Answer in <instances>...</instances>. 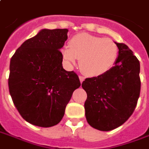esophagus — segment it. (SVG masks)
I'll use <instances>...</instances> for the list:
<instances>
[{
    "mask_svg": "<svg viewBox=\"0 0 149 149\" xmlns=\"http://www.w3.org/2000/svg\"><path fill=\"white\" fill-rule=\"evenodd\" d=\"M79 79H80V83H82L84 80V79H85V78L84 77H82V76H80V77H79Z\"/></svg>",
    "mask_w": 149,
    "mask_h": 149,
    "instance_id": "esophagus-1",
    "label": "esophagus"
}]
</instances>
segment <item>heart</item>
<instances>
[{
  "label": "heart",
  "mask_w": 149,
  "mask_h": 149,
  "mask_svg": "<svg viewBox=\"0 0 149 149\" xmlns=\"http://www.w3.org/2000/svg\"><path fill=\"white\" fill-rule=\"evenodd\" d=\"M67 63L75 64L80 59L81 70L90 77H100L111 70L118 57V48L110 38L81 33L69 41V47L61 49Z\"/></svg>",
  "instance_id": "obj_1"
}]
</instances>
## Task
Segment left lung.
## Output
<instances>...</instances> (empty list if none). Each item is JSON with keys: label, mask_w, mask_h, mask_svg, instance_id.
<instances>
[{"label": "left lung", "mask_w": 149, "mask_h": 149, "mask_svg": "<svg viewBox=\"0 0 149 149\" xmlns=\"http://www.w3.org/2000/svg\"><path fill=\"white\" fill-rule=\"evenodd\" d=\"M115 43L118 57L114 67L82 83L87 93L86 119L101 131L112 130L125 123L136 108L141 91L139 61L125 44Z\"/></svg>", "instance_id": "left-lung-1"}]
</instances>
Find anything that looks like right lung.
Returning a JSON list of instances; mask_svg holds the SVG:
<instances>
[{
    "mask_svg": "<svg viewBox=\"0 0 149 149\" xmlns=\"http://www.w3.org/2000/svg\"><path fill=\"white\" fill-rule=\"evenodd\" d=\"M68 29H42L24 42L10 61L8 88L22 118L32 125L51 127L62 119L77 74L62 67L60 51Z\"/></svg>",
    "mask_w": 149,
    "mask_h": 149,
    "instance_id": "right-lung-1",
    "label": "right lung"
}]
</instances>
